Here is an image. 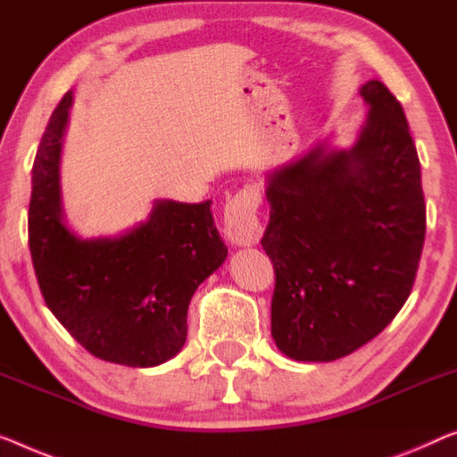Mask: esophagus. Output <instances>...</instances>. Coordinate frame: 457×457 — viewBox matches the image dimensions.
Here are the masks:
<instances>
[{"instance_id": "1", "label": "esophagus", "mask_w": 457, "mask_h": 457, "mask_svg": "<svg viewBox=\"0 0 457 457\" xmlns=\"http://www.w3.org/2000/svg\"><path fill=\"white\" fill-rule=\"evenodd\" d=\"M261 188L248 185L229 196L223 209V231L236 246H254L262 237V223L258 220Z\"/></svg>"}]
</instances>
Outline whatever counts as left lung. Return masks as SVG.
Wrapping results in <instances>:
<instances>
[{
    "label": "left lung",
    "mask_w": 457,
    "mask_h": 457,
    "mask_svg": "<svg viewBox=\"0 0 457 457\" xmlns=\"http://www.w3.org/2000/svg\"><path fill=\"white\" fill-rule=\"evenodd\" d=\"M359 92L370 111L355 145L322 141L267 174L270 335L295 361H335L376 338L411 295L423 252L420 162L403 106L379 79Z\"/></svg>",
    "instance_id": "obj_1"
}]
</instances>
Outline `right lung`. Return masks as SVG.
<instances>
[{
    "instance_id": "right-lung-1",
    "label": "right lung",
    "mask_w": 457,
    "mask_h": 457,
    "mask_svg": "<svg viewBox=\"0 0 457 457\" xmlns=\"http://www.w3.org/2000/svg\"><path fill=\"white\" fill-rule=\"evenodd\" d=\"M73 92L54 108L32 166L29 244L46 308L94 357L154 367L180 353L190 297L228 256L211 201L154 203L149 220L84 240L65 226L59 162Z\"/></svg>"
}]
</instances>
